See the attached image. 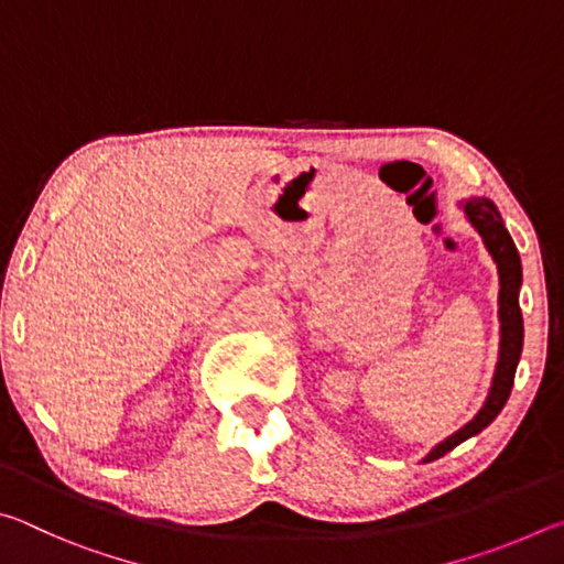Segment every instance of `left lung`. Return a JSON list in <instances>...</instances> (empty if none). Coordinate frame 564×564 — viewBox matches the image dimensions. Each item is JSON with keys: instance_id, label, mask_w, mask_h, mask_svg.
Listing matches in <instances>:
<instances>
[{"instance_id": "obj_1", "label": "left lung", "mask_w": 564, "mask_h": 564, "mask_svg": "<svg viewBox=\"0 0 564 564\" xmlns=\"http://www.w3.org/2000/svg\"><path fill=\"white\" fill-rule=\"evenodd\" d=\"M463 212L467 221L475 226V231L482 236L485 246L492 256V261L498 263V275H500V295H498V316H500V356L498 366H495L492 386L488 400L480 408L470 423L463 425L460 431L445 437L443 443H437L431 453H427L425 463L437 460L445 453H451L455 445H460L467 437L477 435L485 431L495 417H498L500 410L505 408L510 398V390L514 383V370H518L520 352H522V311H520V285H522V263L520 253L514 248L508 228L502 224V216L490 198L485 196H473L463 204Z\"/></svg>"}]
</instances>
